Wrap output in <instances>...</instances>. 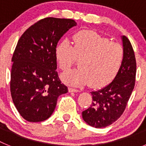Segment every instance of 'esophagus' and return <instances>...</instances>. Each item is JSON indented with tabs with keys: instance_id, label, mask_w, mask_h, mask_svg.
Returning a JSON list of instances; mask_svg holds the SVG:
<instances>
[{
	"instance_id": "esophagus-1",
	"label": "esophagus",
	"mask_w": 146,
	"mask_h": 146,
	"mask_svg": "<svg viewBox=\"0 0 146 146\" xmlns=\"http://www.w3.org/2000/svg\"><path fill=\"white\" fill-rule=\"evenodd\" d=\"M68 90H69V93H72V92H74V93H77V92H79V90L78 89H75V88H68Z\"/></svg>"
}]
</instances>
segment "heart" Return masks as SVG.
Segmentation results:
<instances>
[{"label": "heart", "mask_w": 146, "mask_h": 146, "mask_svg": "<svg viewBox=\"0 0 146 146\" xmlns=\"http://www.w3.org/2000/svg\"><path fill=\"white\" fill-rule=\"evenodd\" d=\"M73 40V45L64 39L55 49V59L62 71L69 70L76 58L80 59V68L62 74L65 83L82 86L89 82L91 87L99 88L115 78L124 57L121 45L91 31L77 32Z\"/></svg>", "instance_id": "obj_1"}]
</instances>
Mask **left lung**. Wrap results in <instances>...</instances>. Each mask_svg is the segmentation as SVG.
<instances>
[{
  "label": "left lung",
  "mask_w": 146,
  "mask_h": 146,
  "mask_svg": "<svg viewBox=\"0 0 146 146\" xmlns=\"http://www.w3.org/2000/svg\"><path fill=\"white\" fill-rule=\"evenodd\" d=\"M124 57L118 74L109 85L91 92V107L82 113L86 123L95 128H103L114 123L123 114L135 83L136 60L128 38L122 36Z\"/></svg>",
  "instance_id": "left-lung-1"
}]
</instances>
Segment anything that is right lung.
Listing matches in <instances>:
<instances>
[{"mask_svg":"<svg viewBox=\"0 0 146 146\" xmlns=\"http://www.w3.org/2000/svg\"><path fill=\"white\" fill-rule=\"evenodd\" d=\"M77 23L72 19L47 17L29 27L17 42L11 61L10 91L22 117L45 121L58 98L68 92L58 77L55 49L60 38Z\"/></svg>","mask_w":146,"mask_h":146,"instance_id":"add662e5","label":"right lung"}]
</instances>
